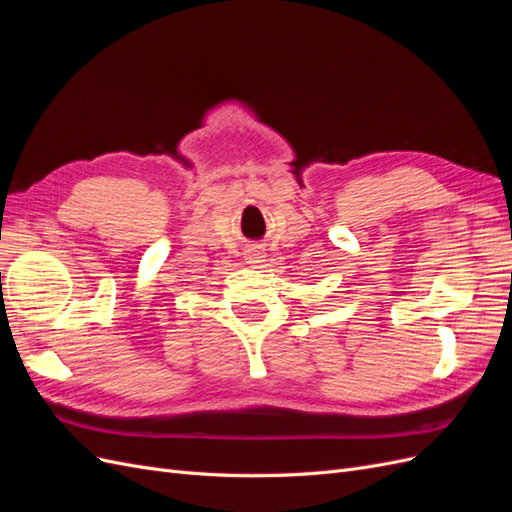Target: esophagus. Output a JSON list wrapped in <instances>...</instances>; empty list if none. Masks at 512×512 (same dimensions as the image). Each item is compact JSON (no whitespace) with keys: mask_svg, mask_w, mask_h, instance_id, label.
<instances>
[{"mask_svg":"<svg viewBox=\"0 0 512 512\" xmlns=\"http://www.w3.org/2000/svg\"><path fill=\"white\" fill-rule=\"evenodd\" d=\"M252 258H254V262H260V258H262V256H260V254H254Z\"/></svg>","mask_w":512,"mask_h":512,"instance_id":"esophagus-1","label":"esophagus"}]
</instances>
